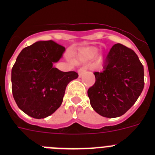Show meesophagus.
Wrapping results in <instances>:
<instances>
[{
	"mask_svg": "<svg viewBox=\"0 0 155 155\" xmlns=\"http://www.w3.org/2000/svg\"><path fill=\"white\" fill-rule=\"evenodd\" d=\"M86 71H87V68H86V67H82V68H81L80 69H78V72L79 77H81L82 75L85 73Z\"/></svg>",
	"mask_w": 155,
	"mask_h": 155,
	"instance_id": "obj_1",
	"label": "esophagus"
}]
</instances>
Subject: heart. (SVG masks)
<instances>
[{"label":"heart","mask_w":155,"mask_h":155,"mask_svg":"<svg viewBox=\"0 0 155 155\" xmlns=\"http://www.w3.org/2000/svg\"><path fill=\"white\" fill-rule=\"evenodd\" d=\"M98 53V50L95 47L87 48L83 52V58L85 60H91L96 57Z\"/></svg>","instance_id":"obj_1"}]
</instances>
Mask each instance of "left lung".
Segmentation results:
<instances>
[{"label":"left lung","instance_id":"1","mask_svg":"<svg viewBox=\"0 0 155 155\" xmlns=\"http://www.w3.org/2000/svg\"><path fill=\"white\" fill-rule=\"evenodd\" d=\"M102 72H94L95 82L87 90L97 113L116 118L137 102L144 86L143 66L130 48L117 43L111 48Z\"/></svg>","mask_w":155,"mask_h":155}]
</instances>
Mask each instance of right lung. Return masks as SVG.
I'll list each match as a JSON object with an SVG mask.
<instances>
[{
    "instance_id": "obj_1",
    "label": "right lung",
    "mask_w": 155,
    "mask_h": 155,
    "mask_svg": "<svg viewBox=\"0 0 155 155\" xmlns=\"http://www.w3.org/2000/svg\"><path fill=\"white\" fill-rule=\"evenodd\" d=\"M65 47L53 40L40 41L24 48L12 70L14 99L21 110L35 119L53 114L63 102L66 87L78 74L53 68Z\"/></svg>"
}]
</instances>
